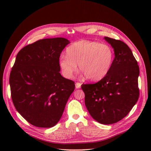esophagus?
I'll return each mask as SVG.
<instances>
[{"label":"esophagus","mask_w":151,"mask_h":151,"mask_svg":"<svg viewBox=\"0 0 151 151\" xmlns=\"http://www.w3.org/2000/svg\"><path fill=\"white\" fill-rule=\"evenodd\" d=\"M81 83H76V88L77 89H79L81 88Z\"/></svg>","instance_id":"esophagus-1"}]
</instances>
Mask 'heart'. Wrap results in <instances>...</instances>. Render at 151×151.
I'll use <instances>...</instances> for the list:
<instances>
[{"mask_svg":"<svg viewBox=\"0 0 151 151\" xmlns=\"http://www.w3.org/2000/svg\"><path fill=\"white\" fill-rule=\"evenodd\" d=\"M67 55L59 58V65L63 76L70 78L77 69L91 81L103 79L110 70L113 62V49L106 44L88 40L72 43L67 49Z\"/></svg>","mask_w":151,"mask_h":151,"instance_id":"heart-1","label":"heart"}]
</instances>
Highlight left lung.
I'll list each match as a JSON object with an SVG mask.
<instances>
[{
	"mask_svg": "<svg viewBox=\"0 0 151 151\" xmlns=\"http://www.w3.org/2000/svg\"><path fill=\"white\" fill-rule=\"evenodd\" d=\"M115 52L111 67L95 84H83L85 104L95 120L104 125L120 121L131 111L139 97V67L128 45L119 40L104 37Z\"/></svg>",
	"mask_w": 151,
	"mask_h": 151,
	"instance_id": "8db88e82",
	"label": "left lung"
}]
</instances>
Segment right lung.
I'll return each instance as SVG.
<instances>
[{
    "label": "right lung",
    "mask_w": 151,
    "mask_h": 151,
    "mask_svg": "<svg viewBox=\"0 0 151 151\" xmlns=\"http://www.w3.org/2000/svg\"><path fill=\"white\" fill-rule=\"evenodd\" d=\"M69 41L43 39L18 52L10 74L11 98L16 110L32 125L50 128L60 120L75 83L63 77L59 65Z\"/></svg>",
    "instance_id": "1"
}]
</instances>
